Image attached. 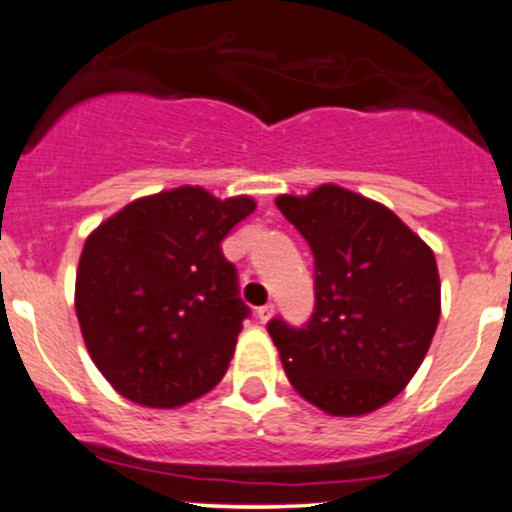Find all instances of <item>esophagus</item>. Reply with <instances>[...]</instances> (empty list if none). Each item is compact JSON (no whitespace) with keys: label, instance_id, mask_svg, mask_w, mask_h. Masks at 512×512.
Segmentation results:
<instances>
[{"label":"esophagus","instance_id":"34e87169","mask_svg":"<svg viewBox=\"0 0 512 512\" xmlns=\"http://www.w3.org/2000/svg\"><path fill=\"white\" fill-rule=\"evenodd\" d=\"M256 316H258V321H261V323H268V321H271V316H273V303H266V306L258 308Z\"/></svg>","mask_w":512,"mask_h":512}]
</instances>
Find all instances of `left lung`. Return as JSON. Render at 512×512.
Instances as JSON below:
<instances>
[{
	"mask_svg": "<svg viewBox=\"0 0 512 512\" xmlns=\"http://www.w3.org/2000/svg\"><path fill=\"white\" fill-rule=\"evenodd\" d=\"M276 206L308 241L316 271L311 321H268L283 371L328 416H366L408 386L433 341V251L391 209L343 186L283 194Z\"/></svg>",
	"mask_w": 512,
	"mask_h": 512,
	"instance_id": "obj_1",
	"label": "left lung"
}]
</instances>
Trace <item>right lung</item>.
<instances>
[{
    "instance_id": "add662e5",
    "label": "right lung",
    "mask_w": 512,
    "mask_h": 512,
    "mask_svg": "<svg viewBox=\"0 0 512 512\" xmlns=\"http://www.w3.org/2000/svg\"><path fill=\"white\" fill-rule=\"evenodd\" d=\"M256 209L179 186L131 201L86 239L79 326L101 376L129 401L176 408L224 378L249 306L221 241Z\"/></svg>"
}]
</instances>
